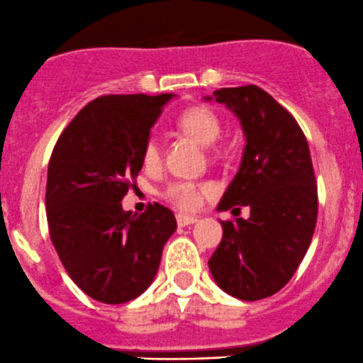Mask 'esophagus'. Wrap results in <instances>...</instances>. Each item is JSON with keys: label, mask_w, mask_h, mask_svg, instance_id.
Listing matches in <instances>:
<instances>
[{"label": "esophagus", "mask_w": 363, "mask_h": 363, "mask_svg": "<svg viewBox=\"0 0 363 363\" xmlns=\"http://www.w3.org/2000/svg\"><path fill=\"white\" fill-rule=\"evenodd\" d=\"M197 220H199V218H197L196 215H185V213L177 215V222L180 228H185V225H190V224H196Z\"/></svg>", "instance_id": "1"}]
</instances>
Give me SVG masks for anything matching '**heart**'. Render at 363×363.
<instances>
[{
	"label": "heart",
	"mask_w": 363,
	"mask_h": 363,
	"mask_svg": "<svg viewBox=\"0 0 363 363\" xmlns=\"http://www.w3.org/2000/svg\"><path fill=\"white\" fill-rule=\"evenodd\" d=\"M178 127L186 135H190L194 141L199 143L201 146H211L222 132V125L217 114L211 113L206 107H190V109H186L178 118ZM143 162H145L146 167H157L160 164V145L155 138H150L146 141L145 150H143ZM204 192H206L204 185L177 180L171 182L166 186L164 196L182 210H194L201 204Z\"/></svg>",
	"instance_id": "obj_1"
}]
</instances>
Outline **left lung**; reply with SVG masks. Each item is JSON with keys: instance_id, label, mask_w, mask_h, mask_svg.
Returning a JSON list of instances; mask_svg holds the SVG:
<instances>
[{"instance_id": "obj_1", "label": "left lung", "mask_w": 363, "mask_h": 363, "mask_svg": "<svg viewBox=\"0 0 363 363\" xmlns=\"http://www.w3.org/2000/svg\"><path fill=\"white\" fill-rule=\"evenodd\" d=\"M204 100L224 104L245 135L238 173L217 210L250 208L247 220L220 222L224 235L208 267L228 295L267 298L288 284L314 235L318 186L307 139L295 118L254 84L217 89Z\"/></svg>"}]
</instances>
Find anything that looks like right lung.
<instances>
[{"label": "right lung", "instance_id": "right-lung-1", "mask_svg": "<svg viewBox=\"0 0 363 363\" xmlns=\"http://www.w3.org/2000/svg\"><path fill=\"white\" fill-rule=\"evenodd\" d=\"M173 93L106 95L61 132L48 171L49 233L65 270L93 300L125 303L150 288L162 249L177 231L169 208L123 211L130 178L143 167L152 127Z\"/></svg>", "mask_w": 363, "mask_h": 363}]
</instances>
